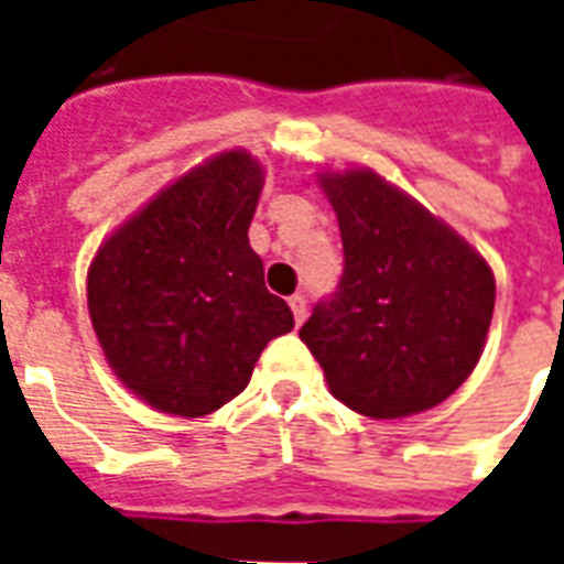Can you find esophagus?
Returning a JSON list of instances; mask_svg holds the SVG:
<instances>
[{"label":"esophagus","instance_id":"esophagus-1","mask_svg":"<svg viewBox=\"0 0 564 564\" xmlns=\"http://www.w3.org/2000/svg\"><path fill=\"white\" fill-rule=\"evenodd\" d=\"M290 307H293L295 323H302V319L307 317V299L302 293H295L293 299H290Z\"/></svg>","mask_w":564,"mask_h":564}]
</instances>
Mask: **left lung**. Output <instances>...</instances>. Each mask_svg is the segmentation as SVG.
Segmentation results:
<instances>
[{
  "label": "left lung",
  "instance_id": "obj_1",
  "mask_svg": "<svg viewBox=\"0 0 564 564\" xmlns=\"http://www.w3.org/2000/svg\"><path fill=\"white\" fill-rule=\"evenodd\" d=\"M344 271L299 338L332 395L375 420L420 414L459 390L480 359L496 281L484 259L375 172L323 177Z\"/></svg>",
  "mask_w": 564,
  "mask_h": 564
}]
</instances>
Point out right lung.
Listing matches in <instances>:
<instances>
[{"label": "right lung", "instance_id": "add662e5", "mask_svg": "<svg viewBox=\"0 0 564 564\" xmlns=\"http://www.w3.org/2000/svg\"><path fill=\"white\" fill-rule=\"evenodd\" d=\"M259 189V162L229 150L162 189L93 259V329L117 378L156 411L223 408L295 326L247 241Z\"/></svg>", "mask_w": 564, "mask_h": 564}]
</instances>
